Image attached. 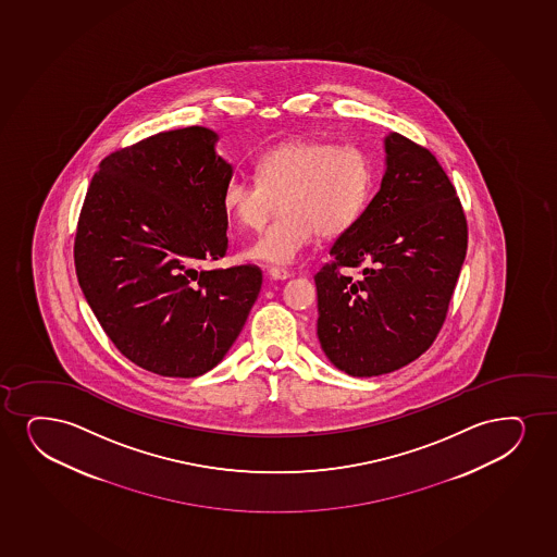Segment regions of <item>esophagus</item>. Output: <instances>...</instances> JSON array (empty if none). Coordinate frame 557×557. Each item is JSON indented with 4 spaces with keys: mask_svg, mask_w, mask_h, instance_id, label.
Instances as JSON below:
<instances>
[{
    "mask_svg": "<svg viewBox=\"0 0 557 557\" xmlns=\"http://www.w3.org/2000/svg\"><path fill=\"white\" fill-rule=\"evenodd\" d=\"M269 275L272 280H287V277H290V272L285 269H280V267H270Z\"/></svg>",
    "mask_w": 557,
    "mask_h": 557,
    "instance_id": "obj_1",
    "label": "esophagus"
}]
</instances>
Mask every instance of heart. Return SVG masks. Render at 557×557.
<instances>
[{
	"label": "heart",
	"instance_id": "b5f03b06",
	"mask_svg": "<svg viewBox=\"0 0 557 557\" xmlns=\"http://www.w3.org/2000/svg\"><path fill=\"white\" fill-rule=\"evenodd\" d=\"M257 180L231 178L221 205L238 227L261 231L275 205L282 212L244 255L288 264L313 236L336 238L357 225L375 189V163L355 146L323 140H287L262 151Z\"/></svg>",
	"mask_w": 557,
	"mask_h": 557
}]
</instances>
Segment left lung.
Masks as SVG:
<instances>
[{
	"label": "left lung",
	"mask_w": 557,
	"mask_h": 557,
	"mask_svg": "<svg viewBox=\"0 0 557 557\" xmlns=\"http://www.w3.org/2000/svg\"><path fill=\"white\" fill-rule=\"evenodd\" d=\"M377 195L315 275L317 336L337 370L373 377L433 344L467 251V221L432 151L391 133ZM364 265L352 281L342 268Z\"/></svg>",
	"instance_id": "left-lung-1"
}]
</instances>
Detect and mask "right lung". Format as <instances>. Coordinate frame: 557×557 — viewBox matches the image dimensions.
<instances>
[{"label":"right lung","mask_w":557,"mask_h":557,"mask_svg":"<svg viewBox=\"0 0 557 557\" xmlns=\"http://www.w3.org/2000/svg\"><path fill=\"white\" fill-rule=\"evenodd\" d=\"M207 127L163 131L112 151L78 218L75 269L116 349L163 377L220 364L262 285L253 264L202 270L228 248L221 205L233 165Z\"/></svg>","instance_id":"right-lung-1"}]
</instances>
